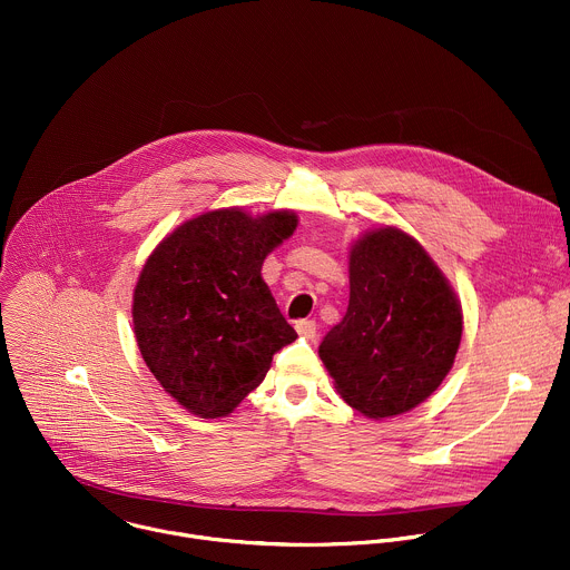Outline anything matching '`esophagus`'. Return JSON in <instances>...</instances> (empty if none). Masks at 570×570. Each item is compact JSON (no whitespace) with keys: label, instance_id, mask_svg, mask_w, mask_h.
I'll return each mask as SVG.
<instances>
[{"label":"esophagus","instance_id":"34e87169","mask_svg":"<svg viewBox=\"0 0 570 570\" xmlns=\"http://www.w3.org/2000/svg\"><path fill=\"white\" fill-rule=\"evenodd\" d=\"M296 332H298L301 336H305L307 341H314V338L318 336V325H316L314 321H307V318H305V321H298V323H296Z\"/></svg>","mask_w":570,"mask_h":570}]
</instances>
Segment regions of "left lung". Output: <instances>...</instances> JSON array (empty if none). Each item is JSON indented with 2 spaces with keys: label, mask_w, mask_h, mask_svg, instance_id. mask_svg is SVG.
Returning a JSON list of instances; mask_svg holds the SVG:
<instances>
[{
  "label": "left lung",
  "mask_w": 570,
  "mask_h": 570,
  "mask_svg": "<svg viewBox=\"0 0 570 570\" xmlns=\"http://www.w3.org/2000/svg\"><path fill=\"white\" fill-rule=\"evenodd\" d=\"M463 316L454 289L405 232L363 234L350 252V305L318 356L343 401L370 419L423 403L450 372Z\"/></svg>",
  "instance_id": "8db88e82"
}]
</instances>
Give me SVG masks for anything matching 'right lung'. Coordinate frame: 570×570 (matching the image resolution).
Returning <instances> with one entry per match:
<instances>
[{"label": "right lung", "mask_w": 570, "mask_h": 570, "mask_svg": "<svg viewBox=\"0 0 570 570\" xmlns=\"http://www.w3.org/2000/svg\"><path fill=\"white\" fill-rule=\"evenodd\" d=\"M294 212L252 218L238 207L183 223L147 258L134 292V330L158 383L203 419L229 414L296 341L261 276L296 229Z\"/></svg>", "instance_id": "obj_1"}]
</instances>
